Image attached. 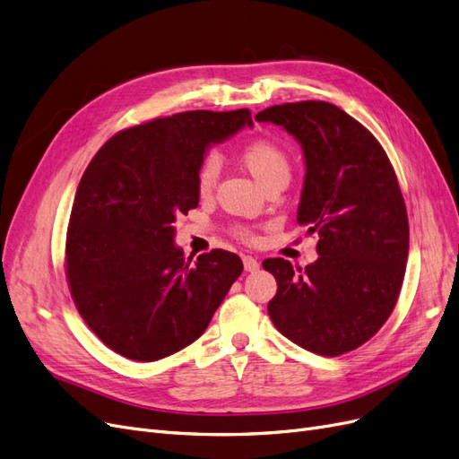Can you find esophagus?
I'll return each mask as SVG.
<instances>
[{"label": "esophagus", "instance_id": "1", "mask_svg": "<svg viewBox=\"0 0 459 459\" xmlns=\"http://www.w3.org/2000/svg\"><path fill=\"white\" fill-rule=\"evenodd\" d=\"M244 268H246V273H255V270H259V261L255 259V257H251V255H244Z\"/></svg>", "mask_w": 459, "mask_h": 459}]
</instances>
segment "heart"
<instances>
[{
	"instance_id": "1",
	"label": "heart",
	"mask_w": 459,
	"mask_h": 459,
	"mask_svg": "<svg viewBox=\"0 0 459 459\" xmlns=\"http://www.w3.org/2000/svg\"><path fill=\"white\" fill-rule=\"evenodd\" d=\"M240 160L247 172L263 186L274 179H290L291 160L287 151L270 138H255L242 147ZM219 179V160L213 155L204 157L196 169V189L200 195H210ZM244 240H253V232L240 229Z\"/></svg>"
}]
</instances>
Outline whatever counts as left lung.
<instances>
[{
    "mask_svg": "<svg viewBox=\"0 0 459 459\" xmlns=\"http://www.w3.org/2000/svg\"><path fill=\"white\" fill-rule=\"evenodd\" d=\"M300 143L307 162L299 225L317 232L307 268L266 259L278 291L276 329L317 355L365 344L394 312L409 257V215L385 151L361 123L329 101H295L255 115Z\"/></svg>",
    "mask_w": 459,
    "mask_h": 459,
    "instance_id": "obj_1",
    "label": "left lung"
}]
</instances>
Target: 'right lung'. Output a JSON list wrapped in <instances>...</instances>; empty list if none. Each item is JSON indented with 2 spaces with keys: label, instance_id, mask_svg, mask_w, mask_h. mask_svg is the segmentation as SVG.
Returning <instances> with one entry per match:
<instances>
[{
  "label": "right lung",
  "instance_id": "add662e5",
  "mask_svg": "<svg viewBox=\"0 0 459 459\" xmlns=\"http://www.w3.org/2000/svg\"><path fill=\"white\" fill-rule=\"evenodd\" d=\"M251 111H185L115 134L79 181L65 236V278L92 333L134 361H157L206 331L244 264L212 249L191 263L176 215L195 210L204 152Z\"/></svg>",
  "mask_w": 459,
  "mask_h": 459
}]
</instances>
